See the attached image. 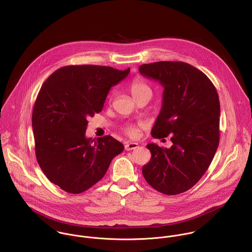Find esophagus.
<instances>
[{"label": "esophagus", "instance_id": "esophagus-1", "mask_svg": "<svg viewBox=\"0 0 252 252\" xmlns=\"http://www.w3.org/2000/svg\"><path fill=\"white\" fill-rule=\"evenodd\" d=\"M138 146H139V144L137 143H127L125 144V150H127V151L133 150V149H136Z\"/></svg>", "mask_w": 252, "mask_h": 252}]
</instances>
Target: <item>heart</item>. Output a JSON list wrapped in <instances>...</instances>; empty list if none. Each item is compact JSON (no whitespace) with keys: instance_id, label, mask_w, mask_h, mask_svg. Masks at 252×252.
Listing matches in <instances>:
<instances>
[{"instance_id":"1","label":"heart","mask_w":252,"mask_h":252,"mask_svg":"<svg viewBox=\"0 0 252 252\" xmlns=\"http://www.w3.org/2000/svg\"><path fill=\"white\" fill-rule=\"evenodd\" d=\"M130 92L134 98V100H137L143 96H148L151 97L152 90L150 86L144 82V80L137 78L132 81L130 85ZM125 134L130 138H135L138 134V127L135 125H130L124 128Z\"/></svg>"}]
</instances>
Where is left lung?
<instances>
[{
	"instance_id": "obj_1",
	"label": "left lung",
	"mask_w": 252,
	"mask_h": 252,
	"mask_svg": "<svg viewBox=\"0 0 252 252\" xmlns=\"http://www.w3.org/2000/svg\"><path fill=\"white\" fill-rule=\"evenodd\" d=\"M140 72L164 87L161 111L151 130L155 139L171 135L170 148L148 144L143 167L147 183L166 195L193 187L207 172L219 144V98L214 83L190 64L160 61L144 64Z\"/></svg>"
}]
</instances>
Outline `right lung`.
Listing matches in <instances>:
<instances>
[{"mask_svg":"<svg viewBox=\"0 0 252 252\" xmlns=\"http://www.w3.org/2000/svg\"><path fill=\"white\" fill-rule=\"evenodd\" d=\"M130 69L107 66H65L42 84L32 114L36 161L52 183L79 194L102 180L124 145L105 136L87 139V118L104 107L109 89Z\"/></svg>","mask_w":252,"mask_h":252,"instance_id":"right-lung-1","label":"right lung"}]
</instances>
